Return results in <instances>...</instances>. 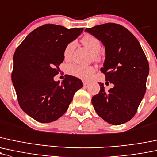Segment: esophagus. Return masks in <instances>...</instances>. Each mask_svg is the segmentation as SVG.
<instances>
[{"mask_svg": "<svg viewBox=\"0 0 157 157\" xmlns=\"http://www.w3.org/2000/svg\"><path fill=\"white\" fill-rule=\"evenodd\" d=\"M83 83L84 86H86V85H88V84H89V81H86V80H83Z\"/></svg>", "mask_w": 157, "mask_h": 157, "instance_id": "obj_1", "label": "esophagus"}]
</instances>
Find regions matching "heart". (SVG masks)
I'll return each mask as SVG.
<instances>
[{
    "instance_id": "obj_1",
    "label": "heart",
    "mask_w": 157,
    "mask_h": 157,
    "mask_svg": "<svg viewBox=\"0 0 157 157\" xmlns=\"http://www.w3.org/2000/svg\"><path fill=\"white\" fill-rule=\"evenodd\" d=\"M82 42L86 47L90 50H91L94 53V56L97 57L98 52L101 49V42L97 37H94L91 34H86L82 39ZM75 43L71 42L67 45L64 50V57L65 60L70 59L71 56V53L73 52ZM67 72L70 75L82 79V80H87L90 78L92 74L95 72V67L92 66H85L78 65V64H71L67 66Z\"/></svg>"
}]
</instances>
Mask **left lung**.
Instances as JSON below:
<instances>
[{
    "mask_svg": "<svg viewBox=\"0 0 157 157\" xmlns=\"http://www.w3.org/2000/svg\"><path fill=\"white\" fill-rule=\"evenodd\" d=\"M85 31L103 44L105 60L101 71L105 80L113 84L105 91L104 84L99 83L100 92L92 97V105L108 123L123 124L135 116L146 92L147 59L136 37L120 25H98Z\"/></svg>",
    "mask_w": 157,
    "mask_h": 157,
    "instance_id": "obj_1",
    "label": "left lung"
}]
</instances>
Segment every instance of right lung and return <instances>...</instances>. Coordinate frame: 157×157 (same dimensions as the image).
Returning <instances> with one entry per match:
<instances>
[{
    "instance_id": "obj_1",
    "label": "right lung",
    "mask_w": 157,
    "mask_h": 157,
    "mask_svg": "<svg viewBox=\"0 0 157 157\" xmlns=\"http://www.w3.org/2000/svg\"><path fill=\"white\" fill-rule=\"evenodd\" d=\"M83 31V28L44 25L31 31L15 51L12 82L19 106L40 123L61 117L74 93L83 86L73 76L67 75L62 83L53 79L65 59V47Z\"/></svg>"
}]
</instances>
